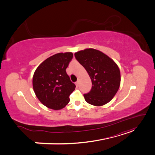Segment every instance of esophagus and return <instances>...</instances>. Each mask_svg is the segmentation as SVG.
I'll return each mask as SVG.
<instances>
[{
    "label": "esophagus",
    "instance_id": "34e87169",
    "mask_svg": "<svg viewBox=\"0 0 155 155\" xmlns=\"http://www.w3.org/2000/svg\"><path fill=\"white\" fill-rule=\"evenodd\" d=\"M75 84H76V87H78V86H79V82H78V81H76V83H75Z\"/></svg>",
    "mask_w": 155,
    "mask_h": 155
}]
</instances>
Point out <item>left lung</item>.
<instances>
[{
    "instance_id": "8db88e82",
    "label": "left lung",
    "mask_w": 155,
    "mask_h": 155,
    "mask_svg": "<svg viewBox=\"0 0 155 155\" xmlns=\"http://www.w3.org/2000/svg\"><path fill=\"white\" fill-rule=\"evenodd\" d=\"M74 55L92 81L90 92L83 95L85 101L97 107L111 101L120 85V71L117 64L102 51L91 48L77 51Z\"/></svg>"
}]
</instances>
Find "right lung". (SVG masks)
I'll return each mask as SVG.
<instances>
[{
    "label": "right lung",
    "mask_w": 155,
    "mask_h": 155,
    "mask_svg": "<svg viewBox=\"0 0 155 155\" xmlns=\"http://www.w3.org/2000/svg\"><path fill=\"white\" fill-rule=\"evenodd\" d=\"M72 58V52L56 54L41 63L33 76L35 96L50 109L58 110L66 107L76 88L66 72Z\"/></svg>",
    "instance_id": "right-lung-1"
}]
</instances>
